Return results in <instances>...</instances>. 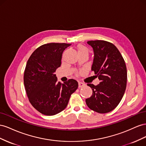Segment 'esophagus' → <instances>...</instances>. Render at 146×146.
<instances>
[{"mask_svg": "<svg viewBox=\"0 0 146 146\" xmlns=\"http://www.w3.org/2000/svg\"><path fill=\"white\" fill-rule=\"evenodd\" d=\"M78 87L79 88H81V87H82L84 86H85V84H84L83 82H78Z\"/></svg>", "mask_w": 146, "mask_h": 146, "instance_id": "obj_1", "label": "esophagus"}]
</instances>
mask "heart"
<instances>
[{"label":"heart","instance_id":"1","mask_svg":"<svg viewBox=\"0 0 146 146\" xmlns=\"http://www.w3.org/2000/svg\"><path fill=\"white\" fill-rule=\"evenodd\" d=\"M77 50L78 52H87L88 53V49L87 48L84 46V45L82 44H79L77 46Z\"/></svg>","mask_w":146,"mask_h":146}]
</instances>
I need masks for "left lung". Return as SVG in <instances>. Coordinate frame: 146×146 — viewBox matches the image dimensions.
<instances>
[{"mask_svg":"<svg viewBox=\"0 0 146 146\" xmlns=\"http://www.w3.org/2000/svg\"><path fill=\"white\" fill-rule=\"evenodd\" d=\"M93 48L94 57L91 70L100 81L95 86L87 84L92 90L86 99L87 106L98 113H107L116 108L126 89L127 72L125 61L113 44L103 40L87 41Z\"/></svg>","mask_w":146,"mask_h":146,"instance_id":"1","label":"left lung"}]
</instances>
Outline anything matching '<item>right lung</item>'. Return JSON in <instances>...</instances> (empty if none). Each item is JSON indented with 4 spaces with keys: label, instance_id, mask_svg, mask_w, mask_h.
<instances>
[{
    "label": "right lung",
    "instance_id": "obj_1",
    "mask_svg": "<svg viewBox=\"0 0 146 146\" xmlns=\"http://www.w3.org/2000/svg\"><path fill=\"white\" fill-rule=\"evenodd\" d=\"M71 44L47 43L32 54L24 71V84L29 102L40 113L54 115L63 111L70 97L78 89V82L70 79L57 82L56 70L61 65L62 53Z\"/></svg>",
    "mask_w": 146,
    "mask_h": 146
}]
</instances>
